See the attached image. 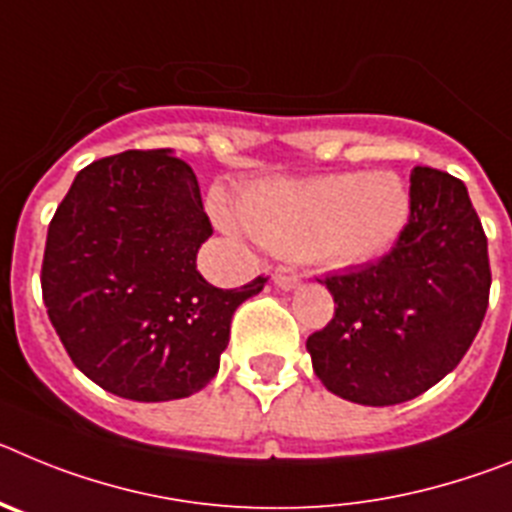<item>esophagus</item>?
Masks as SVG:
<instances>
[{"label": "esophagus", "instance_id": "34e87169", "mask_svg": "<svg viewBox=\"0 0 512 512\" xmlns=\"http://www.w3.org/2000/svg\"><path fill=\"white\" fill-rule=\"evenodd\" d=\"M271 282L277 284L279 289H284V292H292V289L300 287V277H295V274H282V271H279V274H274V277H271Z\"/></svg>", "mask_w": 512, "mask_h": 512}]
</instances>
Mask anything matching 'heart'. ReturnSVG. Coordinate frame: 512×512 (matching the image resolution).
<instances>
[{
    "instance_id": "1",
    "label": "heart",
    "mask_w": 512,
    "mask_h": 512,
    "mask_svg": "<svg viewBox=\"0 0 512 512\" xmlns=\"http://www.w3.org/2000/svg\"><path fill=\"white\" fill-rule=\"evenodd\" d=\"M225 225L233 217L220 207ZM241 217L259 243L325 266H359L390 251L410 217V192L392 171L271 179L241 197Z\"/></svg>"
}]
</instances>
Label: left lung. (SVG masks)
I'll return each instance as SVG.
<instances>
[{
  "instance_id": "left-lung-1",
  "label": "left lung",
  "mask_w": 512,
  "mask_h": 512,
  "mask_svg": "<svg viewBox=\"0 0 512 512\" xmlns=\"http://www.w3.org/2000/svg\"><path fill=\"white\" fill-rule=\"evenodd\" d=\"M490 282L485 230L464 182L415 166L395 248L325 279L338 307L307 338L312 369L356 405L413 400L464 359L485 320Z\"/></svg>"
}]
</instances>
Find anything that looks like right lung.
Returning a JSON list of instances; mask_svg holds the SVG:
<instances>
[{"label": "right lung", "mask_w": 512, "mask_h": 512, "mask_svg": "<svg viewBox=\"0 0 512 512\" xmlns=\"http://www.w3.org/2000/svg\"><path fill=\"white\" fill-rule=\"evenodd\" d=\"M212 235L197 176L171 148L99 158L48 225L43 302L79 372L135 402L200 392L230 320L266 279L217 289L197 271Z\"/></svg>", "instance_id": "right-lung-1"}]
</instances>
